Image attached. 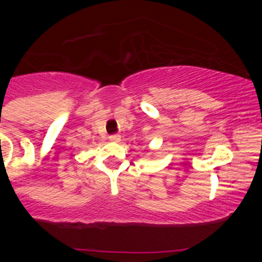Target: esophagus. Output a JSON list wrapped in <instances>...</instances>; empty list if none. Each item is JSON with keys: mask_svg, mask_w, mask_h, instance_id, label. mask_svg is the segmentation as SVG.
<instances>
[{"mask_svg": "<svg viewBox=\"0 0 262 262\" xmlns=\"http://www.w3.org/2000/svg\"><path fill=\"white\" fill-rule=\"evenodd\" d=\"M120 138H121V137L119 136V134H113V136L109 137L110 142H114V143H118V142H120Z\"/></svg>", "mask_w": 262, "mask_h": 262, "instance_id": "obj_1", "label": "esophagus"}]
</instances>
